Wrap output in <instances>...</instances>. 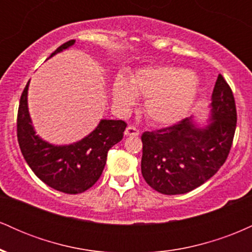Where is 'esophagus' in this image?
I'll list each match as a JSON object with an SVG mask.
<instances>
[{
	"label": "esophagus",
	"mask_w": 252,
	"mask_h": 252,
	"mask_svg": "<svg viewBox=\"0 0 252 252\" xmlns=\"http://www.w3.org/2000/svg\"><path fill=\"white\" fill-rule=\"evenodd\" d=\"M124 135L126 136H138L140 135V131L135 128L134 126H126V131H124Z\"/></svg>",
	"instance_id": "1"
}]
</instances>
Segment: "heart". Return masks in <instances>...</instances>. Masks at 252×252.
<instances>
[{"label":"heart","instance_id":"b5f03b06","mask_svg":"<svg viewBox=\"0 0 252 252\" xmlns=\"http://www.w3.org/2000/svg\"><path fill=\"white\" fill-rule=\"evenodd\" d=\"M198 77L184 68L158 66L137 71L130 83L118 77L112 86L114 100L126 108L135 96L147 98L144 114L153 123L170 124L189 112L199 91Z\"/></svg>","mask_w":252,"mask_h":252}]
</instances>
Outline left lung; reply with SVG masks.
<instances>
[{"instance_id":"left-lung-1","label":"left lung","mask_w":252,"mask_h":252,"mask_svg":"<svg viewBox=\"0 0 252 252\" xmlns=\"http://www.w3.org/2000/svg\"><path fill=\"white\" fill-rule=\"evenodd\" d=\"M237 124L232 90L221 74L211 104V123L196 128L192 118L144 131L141 170L147 184L166 195L190 192L218 172L232 147Z\"/></svg>"}]
</instances>
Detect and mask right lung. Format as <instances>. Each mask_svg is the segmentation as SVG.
Segmentation results:
<instances>
[{
	"label": "right lung",
	"mask_w": 252,
	"mask_h": 252,
	"mask_svg": "<svg viewBox=\"0 0 252 252\" xmlns=\"http://www.w3.org/2000/svg\"><path fill=\"white\" fill-rule=\"evenodd\" d=\"M74 40L63 43L51 57L66 50ZM50 57V58H51ZM28 84L22 91L17 110V141L26 162L47 186L78 194L91 189L102 175L109 149L123 138L126 123L122 120H102L94 131L70 146H53L35 135L27 106Z\"/></svg>",
	"instance_id": "right-lung-1"
}]
</instances>
